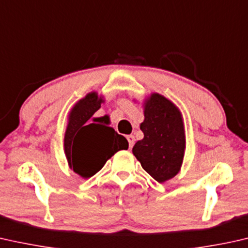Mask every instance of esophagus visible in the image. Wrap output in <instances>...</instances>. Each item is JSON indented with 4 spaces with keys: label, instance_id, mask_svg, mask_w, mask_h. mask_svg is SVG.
Returning a JSON list of instances; mask_svg holds the SVG:
<instances>
[{
    "label": "esophagus",
    "instance_id": "obj_1",
    "mask_svg": "<svg viewBox=\"0 0 248 248\" xmlns=\"http://www.w3.org/2000/svg\"><path fill=\"white\" fill-rule=\"evenodd\" d=\"M127 141H128V145H130V149L133 148V145H134L135 143V138L134 135H127Z\"/></svg>",
    "mask_w": 248,
    "mask_h": 248
}]
</instances>
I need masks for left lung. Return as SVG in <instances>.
<instances>
[{
	"label": "left lung",
	"instance_id": "1",
	"mask_svg": "<svg viewBox=\"0 0 248 248\" xmlns=\"http://www.w3.org/2000/svg\"><path fill=\"white\" fill-rule=\"evenodd\" d=\"M144 138L132 152L154 180L163 184L175 177L184 162L186 133L180 109L164 96L152 93L143 103Z\"/></svg>",
	"mask_w": 248,
	"mask_h": 248
}]
</instances>
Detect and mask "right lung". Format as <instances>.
<instances>
[{
  "label": "right lung",
  "mask_w": 248,
  "mask_h": 248,
  "mask_svg": "<svg viewBox=\"0 0 248 248\" xmlns=\"http://www.w3.org/2000/svg\"><path fill=\"white\" fill-rule=\"evenodd\" d=\"M104 102L102 95L96 92L88 93L75 104L68 116L63 139L64 154L69 168L84 179L97 173L118 151L128 149L127 140L113 127L106 126L103 123L104 117H93Z\"/></svg>",
  "instance_id": "right-lung-1"
}]
</instances>
